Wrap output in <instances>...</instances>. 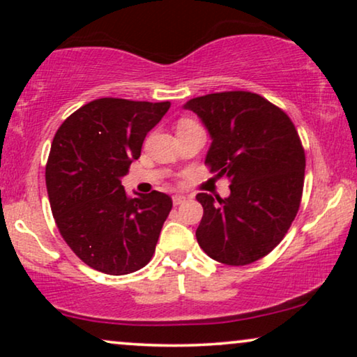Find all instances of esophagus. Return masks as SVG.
<instances>
[{
    "mask_svg": "<svg viewBox=\"0 0 357 357\" xmlns=\"http://www.w3.org/2000/svg\"><path fill=\"white\" fill-rule=\"evenodd\" d=\"M185 199H187V197H185V195H174V197H172V202H174L175 206H177V204L185 203Z\"/></svg>",
    "mask_w": 357,
    "mask_h": 357,
    "instance_id": "34e87169",
    "label": "esophagus"
}]
</instances>
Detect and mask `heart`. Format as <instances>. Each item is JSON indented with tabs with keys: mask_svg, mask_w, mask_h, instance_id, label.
Returning <instances> with one entry per match:
<instances>
[{
	"mask_svg": "<svg viewBox=\"0 0 357 357\" xmlns=\"http://www.w3.org/2000/svg\"><path fill=\"white\" fill-rule=\"evenodd\" d=\"M187 123H193V121H190V120H182V121H180V125H187Z\"/></svg>",
	"mask_w": 357,
	"mask_h": 357,
	"instance_id": "obj_1",
	"label": "heart"
}]
</instances>
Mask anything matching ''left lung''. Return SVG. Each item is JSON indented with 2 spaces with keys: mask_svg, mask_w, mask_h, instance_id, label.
<instances>
[{
  "mask_svg": "<svg viewBox=\"0 0 357 357\" xmlns=\"http://www.w3.org/2000/svg\"><path fill=\"white\" fill-rule=\"evenodd\" d=\"M208 130L211 172L229 178L231 195L198 193L203 218L197 241L208 257L226 265L260 260L286 236L304 187L305 154L289 116L247 91L188 100Z\"/></svg>",
  "mask_w": 357,
  "mask_h": 357,
  "instance_id": "8db88e82",
  "label": "left lung"
}]
</instances>
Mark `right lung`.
<instances>
[{"instance_id": "1", "label": "right lung", "mask_w": 357, "mask_h": 357, "mask_svg": "<svg viewBox=\"0 0 357 357\" xmlns=\"http://www.w3.org/2000/svg\"><path fill=\"white\" fill-rule=\"evenodd\" d=\"M170 102L92 100L68 116L53 138L45 180L58 231L86 265L128 275L148 265L172 209L169 195L130 198L121 178Z\"/></svg>"}]
</instances>
